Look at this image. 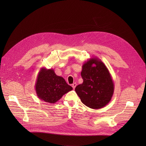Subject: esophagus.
Here are the masks:
<instances>
[{"mask_svg": "<svg viewBox=\"0 0 146 146\" xmlns=\"http://www.w3.org/2000/svg\"><path fill=\"white\" fill-rule=\"evenodd\" d=\"M76 85H77V84H76V83H74L73 84H72V87H73V89H75V88H76Z\"/></svg>", "mask_w": 146, "mask_h": 146, "instance_id": "obj_1", "label": "esophagus"}]
</instances>
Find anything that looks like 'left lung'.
Returning a JSON list of instances; mask_svg holds the SVG:
<instances>
[{"label": "left lung", "instance_id": "left-lung-1", "mask_svg": "<svg viewBox=\"0 0 146 146\" xmlns=\"http://www.w3.org/2000/svg\"><path fill=\"white\" fill-rule=\"evenodd\" d=\"M81 76L83 82L75 91L82 102L95 110L105 106L114 92L111 75L105 64L97 57L90 58L83 64Z\"/></svg>", "mask_w": 146, "mask_h": 146}]
</instances>
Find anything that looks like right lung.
Here are the masks:
<instances>
[{
    "mask_svg": "<svg viewBox=\"0 0 146 146\" xmlns=\"http://www.w3.org/2000/svg\"><path fill=\"white\" fill-rule=\"evenodd\" d=\"M35 88L38 98L54 104L73 88L63 77L57 76L53 69L42 67L38 74Z\"/></svg>",
    "mask_w": 146,
    "mask_h": 146,
    "instance_id": "1",
    "label": "right lung"
}]
</instances>
